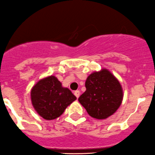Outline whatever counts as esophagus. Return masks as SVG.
<instances>
[{
    "mask_svg": "<svg viewBox=\"0 0 155 155\" xmlns=\"http://www.w3.org/2000/svg\"><path fill=\"white\" fill-rule=\"evenodd\" d=\"M74 96H76V97L77 98H78L80 96V94H81V93H80V91L79 90H75V91H74Z\"/></svg>",
    "mask_w": 155,
    "mask_h": 155,
    "instance_id": "1",
    "label": "esophagus"
}]
</instances>
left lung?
I'll return each mask as SVG.
<instances>
[{
    "mask_svg": "<svg viewBox=\"0 0 155 155\" xmlns=\"http://www.w3.org/2000/svg\"><path fill=\"white\" fill-rule=\"evenodd\" d=\"M86 91L78 98L89 115L106 119L121 105L123 90L120 82L108 69L90 74L85 82Z\"/></svg>",
    "mask_w": 155,
    "mask_h": 155,
    "instance_id": "obj_1",
    "label": "left lung"
}]
</instances>
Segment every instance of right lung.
<instances>
[{
    "label": "right lung",
    "mask_w": 155,
    "mask_h": 155,
    "mask_svg": "<svg viewBox=\"0 0 155 155\" xmlns=\"http://www.w3.org/2000/svg\"><path fill=\"white\" fill-rule=\"evenodd\" d=\"M76 96L63 87L55 76L40 80L31 90V100L35 110L45 120H54L62 114Z\"/></svg>",
    "instance_id": "right-lung-1"
}]
</instances>
